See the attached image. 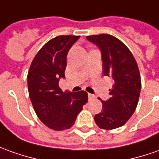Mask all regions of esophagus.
Returning <instances> with one entry per match:
<instances>
[{"mask_svg": "<svg viewBox=\"0 0 159 159\" xmlns=\"http://www.w3.org/2000/svg\"><path fill=\"white\" fill-rule=\"evenodd\" d=\"M88 98H89V99H93V98H95V96H94L93 94L88 93Z\"/></svg>", "mask_w": 159, "mask_h": 159, "instance_id": "esophagus-1", "label": "esophagus"}]
</instances>
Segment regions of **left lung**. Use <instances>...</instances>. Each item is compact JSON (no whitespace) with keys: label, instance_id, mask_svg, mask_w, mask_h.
I'll return each mask as SVG.
<instances>
[{"label":"left lung","instance_id":"8db88e82","mask_svg":"<svg viewBox=\"0 0 159 159\" xmlns=\"http://www.w3.org/2000/svg\"><path fill=\"white\" fill-rule=\"evenodd\" d=\"M100 49L105 76L112 78L114 84L111 98L102 102L101 112L94 116L95 123L105 130L124 125L136 110L141 90V79L136 60L121 40L110 34L86 36Z\"/></svg>","mask_w":159,"mask_h":159}]
</instances>
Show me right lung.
<instances>
[{
    "mask_svg": "<svg viewBox=\"0 0 159 159\" xmlns=\"http://www.w3.org/2000/svg\"><path fill=\"white\" fill-rule=\"evenodd\" d=\"M80 36L60 35L48 41L33 60L27 74V87L38 118L48 127L63 131L73 125L88 100L85 91L63 93L59 86L65 78L66 56Z\"/></svg>",
    "mask_w": 159,
    "mask_h": 159,
    "instance_id": "1",
    "label": "right lung"
}]
</instances>
